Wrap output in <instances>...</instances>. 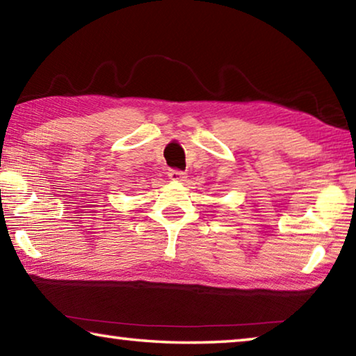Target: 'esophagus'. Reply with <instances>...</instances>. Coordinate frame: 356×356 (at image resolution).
I'll return each instance as SVG.
<instances>
[{
	"label": "esophagus",
	"mask_w": 356,
	"mask_h": 356,
	"mask_svg": "<svg viewBox=\"0 0 356 356\" xmlns=\"http://www.w3.org/2000/svg\"><path fill=\"white\" fill-rule=\"evenodd\" d=\"M168 177L174 180V182H184V180L186 179L185 172L177 171V170H170V172H168Z\"/></svg>",
	"instance_id": "esophagus-1"
}]
</instances>
